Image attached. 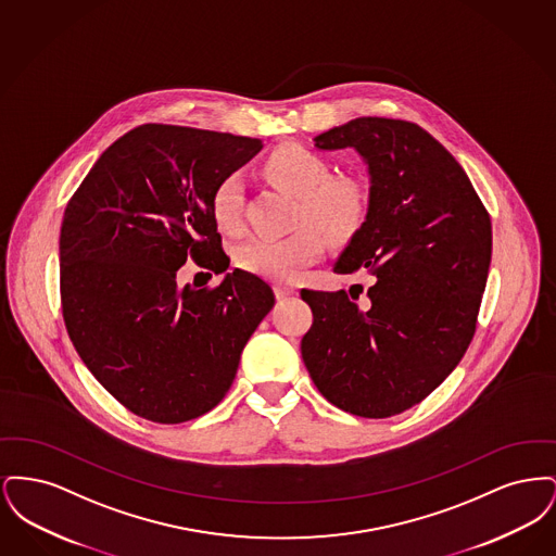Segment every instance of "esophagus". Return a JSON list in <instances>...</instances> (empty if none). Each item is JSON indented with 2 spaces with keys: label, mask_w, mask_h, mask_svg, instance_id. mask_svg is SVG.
Returning <instances> with one entry per match:
<instances>
[{
  "label": "esophagus",
  "mask_w": 556,
  "mask_h": 556,
  "mask_svg": "<svg viewBox=\"0 0 556 556\" xmlns=\"http://www.w3.org/2000/svg\"><path fill=\"white\" fill-rule=\"evenodd\" d=\"M298 290L293 288V286H288V283H277L275 286V295L279 298V300H286V298H291V295H295Z\"/></svg>",
  "instance_id": "34e87169"
}]
</instances>
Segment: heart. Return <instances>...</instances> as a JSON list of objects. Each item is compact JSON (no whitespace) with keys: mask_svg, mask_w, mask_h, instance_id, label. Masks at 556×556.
Wrapping results in <instances>:
<instances>
[{"mask_svg":"<svg viewBox=\"0 0 556 556\" xmlns=\"http://www.w3.org/2000/svg\"><path fill=\"white\" fill-rule=\"evenodd\" d=\"M275 186L298 198L295 223L302 225L283 238H250L236 248L239 268L273 281H291L302 268L317 263L325 238H352L367 214L363 187L348 177H331L329 164L304 146H279L265 162ZM211 212L225 233L238 231L241 223V184L227 177L214 187Z\"/></svg>","mask_w":556,"mask_h":556,"instance_id":"b5f03b06","label":"heart"}]
</instances>
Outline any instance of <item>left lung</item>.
I'll use <instances>...</instances> for the list:
<instances>
[{
	"mask_svg": "<svg viewBox=\"0 0 556 556\" xmlns=\"http://www.w3.org/2000/svg\"><path fill=\"white\" fill-rule=\"evenodd\" d=\"M315 146L352 148L369 168L365 223L333 270L367 268L375 283L361 306L344 290L300 291L313 308L302 358L331 404L386 419L429 396L471 344L492 258L490 214L463 166L415 123L361 116Z\"/></svg>",
	"mask_w": 556,
	"mask_h": 556,
	"instance_id": "left-lung-1",
	"label": "left lung"
}]
</instances>
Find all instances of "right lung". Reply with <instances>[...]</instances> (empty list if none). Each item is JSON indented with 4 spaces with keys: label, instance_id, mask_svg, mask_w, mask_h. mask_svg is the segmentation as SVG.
<instances>
[{
    "label": "right lung",
    "instance_id": "obj_1",
    "mask_svg": "<svg viewBox=\"0 0 556 556\" xmlns=\"http://www.w3.org/2000/svg\"><path fill=\"white\" fill-rule=\"evenodd\" d=\"M261 150V139L231 132L141 125L98 159L64 211L66 331L85 367L137 417L175 425L212 410L275 304L270 286L241 268L212 291L176 286L187 257L229 268L212 191Z\"/></svg>",
    "mask_w": 556,
    "mask_h": 556
}]
</instances>
